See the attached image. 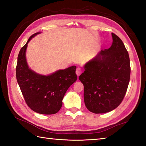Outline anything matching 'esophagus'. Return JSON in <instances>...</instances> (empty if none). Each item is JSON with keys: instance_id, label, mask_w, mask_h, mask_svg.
Segmentation results:
<instances>
[{"instance_id": "esophagus-1", "label": "esophagus", "mask_w": 146, "mask_h": 146, "mask_svg": "<svg viewBox=\"0 0 146 146\" xmlns=\"http://www.w3.org/2000/svg\"><path fill=\"white\" fill-rule=\"evenodd\" d=\"M82 73V69L80 68H78L76 70V74L77 75V76H79Z\"/></svg>"}]
</instances>
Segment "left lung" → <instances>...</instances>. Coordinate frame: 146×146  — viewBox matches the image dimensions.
<instances>
[{"mask_svg":"<svg viewBox=\"0 0 146 146\" xmlns=\"http://www.w3.org/2000/svg\"><path fill=\"white\" fill-rule=\"evenodd\" d=\"M110 48L86 63L79 76L84 86V102L91 112L104 113L116 108L125 97L130 81L128 51L119 37L111 33Z\"/></svg>","mask_w":146,"mask_h":146,"instance_id":"8db88e82","label":"left lung"}]
</instances>
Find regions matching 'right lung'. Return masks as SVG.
<instances>
[{
    "label": "right lung",
    "mask_w": 146,
    "mask_h": 146,
    "mask_svg": "<svg viewBox=\"0 0 146 146\" xmlns=\"http://www.w3.org/2000/svg\"><path fill=\"white\" fill-rule=\"evenodd\" d=\"M39 33L31 36L21 49L17 57L16 78L24 100L31 109L41 114H54L62 107L67 90L76 81V66L58 70L48 76L40 75L30 70L26 62V50L30 40Z\"/></svg>",
    "instance_id": "obj_1"
}]
</instances>
